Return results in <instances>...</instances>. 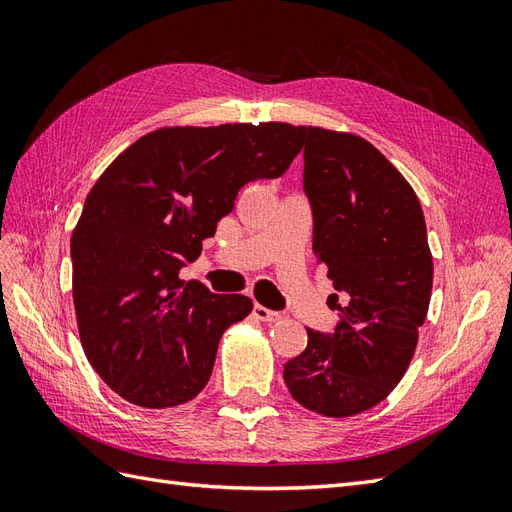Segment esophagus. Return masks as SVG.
Instances as JSON below:
<instances>
[{
	"mask_svg": "<svg viewBox=\"0 0 512 512\" xmlns=\"http://www.w3.org/2000/svg\"><path fill=\"white\" fill-rule=\"evenodd\" d=\"M254 316L258 318V320H262V322H277V320H282V314L280 312H273V309H267L265 305H254Z\"/></svg>",
	"mask_w": 512,
	"mask_h": 512,
	"instance_id": "1",
	"label": "esophagus"
}]
</instances>
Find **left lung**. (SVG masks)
I'll list each match as a JSON object with an SVG mask.
<instances>
[{"label": "left lung", "mask_w": 512, "mask_h": 512, "mask_svg": "<svg viewBox=\"0 0 512 512\" xmlns=\"http://www.w3.org/2000/svg\"><path fill=\"white\" fill-rule=\"evenodd\" d=\"M299 130L312 250L346 303L333 305L331 333L307 329V348L284 365V382L307 410L342 418L374 408L404 378L427 316L433 262L421 203L374 145Z\"/></svg>", "instance_id": "1"}]
</instances>
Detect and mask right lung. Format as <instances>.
<instances>
[{
  "instance_id": "obj_1",
  "label": "right lung",
  "mask_w": 512,
  "mask_h": 512,
  "mask_svg": "<svg viewBox=\"0 0 512 512\" xmlns=\"http://www.w3.org/2000/svg\"><path fill=\"white\" fill-rule=\"evenodd\" d=\"M301 151L290 123L162 128L138 138L91 188L70 241L81 344L98 376L141 408L194 399L243 294L181 282L245 183L284 175Z\"/></svg>"
}]
</instances>
